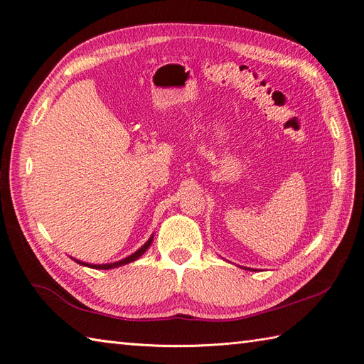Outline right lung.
<instances>
[{"label":"right lung","instance_id":"right-lung-1","mask_svg":"<svg viewBox=\"0 0 364 364\" xmlns=\"http://www.w3.org/2000/svg\"><path fill=\"white\" fill-rule=\"evenodd\" d=\"M151 241H153V237H150L149 238V241L147 243L142 246L141 249H138L135 253H132L130 257H127V258H124V259H121V261H118V262H112V264H100V266H97V264H87V262H80V261H77V262H80V264H83V266H87V267H92V269H103V270H107V269H114V267H118V266H123V264H129V262H132V261H135V259H138L142 253H144L149 247H150V245H151Z\"/></svg>","mask_w":364,"mask_h":364}]
</instances>
